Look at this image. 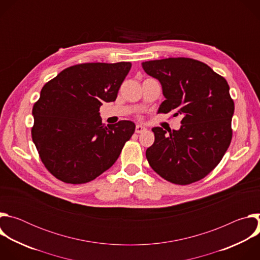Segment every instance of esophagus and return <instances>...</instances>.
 <instances>
[{"label":"esophagus","mask_w":260,"mask_h":260,"mask_svg":"<svg viewBox=\"0 0 260 260\" xmlns=\"http://www.w3.org/2000/svg\"><path fill=\"white\" fill-rule=\"evenodd\" d=\"M146 131V126L143 125V124H137L136 125V133L140 134V133H143Z\"/></svg>","instance_id":"1"}]
</instances>
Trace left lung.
<instances>
[{"instance_id":"1","label":"left lung","mask_w":260,"mask_h":260,"mask_svg":"<svg viewBox=\"0 0 260 260\" xmlns=\"http://www.w3.org/2000/svg\"><path fill=\"white\" fill-rule=\"evenodd\" d=\"M157 79L166 100L158 112L182 115L178 131L152 128L155 140L147 148L150 167L164 179L180 185L199 181L222 159L232 141L235 104L228 81L208 64L186 57L142 63Z\"/></svg>"}]
</instances>
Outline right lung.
<instances>
[{
  "label": "right lung",
  "instance_id": "1",
  "mask_svg": "<svg viewBox=\"0 0 260 260\" xmlns=\"http://www.w3.org/2000/svg\"><path fill=\"white\" fill-rule=\"evenodd\" d=\"M132 63L72 66L47 82L32 107V142L46 169L66 183L89 182L113 166L136 124L102 122L100 107L114 102Z\"/></svg>",
  "mask_w": 260,
  "mask_h": 260
}]
</instances>
